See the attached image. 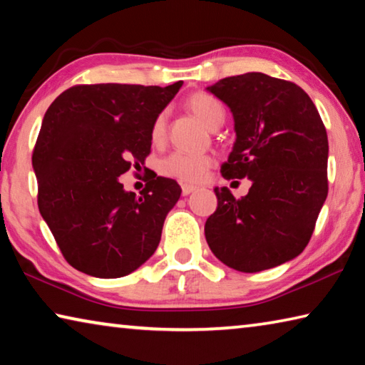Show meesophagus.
<instances>
[{
  "label": "esophagus",
  "instance_id": "obj_1",
  "mask_svg": "<svg viewBox=\"0 0 365 365\" xmlns=\"http://www.w3.org/2000/svg\"><path fill=\"white\" fill-rule=\"evenodd\" d=\"M195 190H196L195 185H187V183L182 185V195H183V196H188L190 193H193Z\"/></svg>",
  "mask_w": 365,
  "mask_h": 365
}]
</instances>
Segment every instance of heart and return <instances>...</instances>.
<instances>
[{"label": "heart", "instance_id": "obj_1", "mask_svg": "<svg viewBox=\"0 0 365 365\" xmlns=\"http://www.w3.org/2000/svg\"><path fill=\"white\" fill-rule=\"evenodd\" d=\"M187 106L190 108L197 119H200L206 127L211 128L212 123L224 117V108L215 100L206 93H195L188 98ZM165 132V115L159 114L153 123L151 137L154 141H159L164 137ZM212 165V158L207 154H191V153H172L170 156L163 159L160 163V172L164 175L177 178L182 182H200L207 169Z\"/></svg>", "mask_w": 365, "mask_h": 365}]
</instances>
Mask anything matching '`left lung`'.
<instances>
[{
  "mask_svg": "<svg viewBox=\"0 0 365 365\" xmlns=\"http://www.w3.org/2000/svg\"><path fill=\"white\" fill-rule=\"evenodd\" d=\"M233 115L235 143L220 174L250 178L235 200L214 188L217 209L205 235L214 256L246 274L299 256L329 193V140L317 108L304 90L261 72L227 77L206 88Z\"/></svg>",
  "mask_w": 365,
  "mask_h": 365,
  "instance_id": "8db88e82",
  "label": "left lung"
}]
</instances>
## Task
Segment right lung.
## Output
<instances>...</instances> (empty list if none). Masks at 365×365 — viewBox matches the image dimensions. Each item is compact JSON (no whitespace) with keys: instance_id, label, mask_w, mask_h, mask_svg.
Instances as JSON below:
<instances>
[{"instance_id":"add662e5","label":"right lung","mask_w":365,"mask_h":365,"mask_svg":"<svg viewBox=\"0 0 365 365\" xmlns=\"http://www.w3.org/2000/svg\"><path fill=\"white\" fill-rule=\"evenodd\" d=\"M182 83L78 85L48 108L32 156L38 209L73 269L119 279L156 251L182 188L154 174L137 196L120 177L145 163L153 123Z\"/></svg>"}]
</instances>
